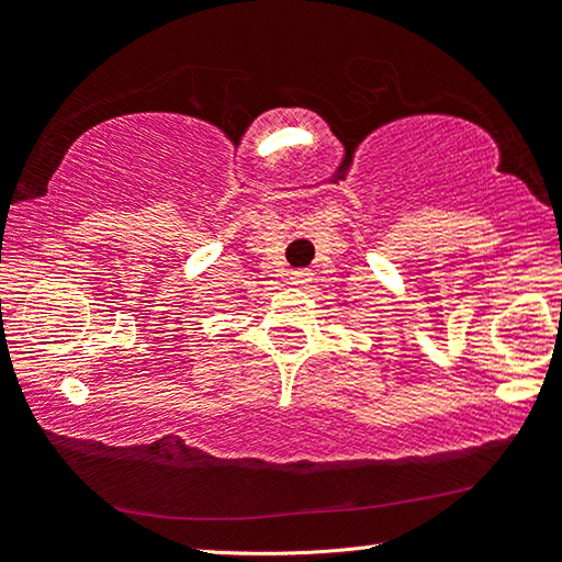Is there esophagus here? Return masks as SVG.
I'll return each mask as SVG.
<instances>
[{
	"instance_id": "34e87169",
	"label": "esophagus",
	"mask_w": 562,
	"mask_h": 562,
	"mask_svg": "<svg viewBox=\"0 0 562 562\" xmlns=\"http://www.w3.org/2000/svg\"><path fill=\"white\" fill-rule=\"evenodd\" d=\"M310 280H312L310 270H294L292 272V284H297V288H307Z\"/></svg>"
}]
</instances>
